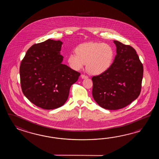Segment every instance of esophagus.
I'll return each mask as SVG.
<instances>
[{
  "label": "esophagus",
  "mask_w": 159,
  "mask_h": 159,
  "mask_svg": "<svg viewBox=\"0 0 159 159\" xmlns=\"http://www.w3.org/2000/svg\"><path fill=\"white\" fill-rule=\"evenodd\" d=\"M81 77L82 78V79H85V78H88V77L87 75H81Z\"/></svg>",
  "instance_id": "34e87169"
}]
</instances>
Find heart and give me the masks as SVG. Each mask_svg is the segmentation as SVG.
I'll return each instance as SVG.
<instances>
[{"label":"heart","mask_w":159,"mask_h":159,"mask_svg":"<svg viewBox=\"0 0 159 159\" xmlns=\"http://www.w3.org/2000/svg\"><path fill=\"white\" fill-rule=\"evenodd\" d=\"M75 53L68 56L70 68L78 70L86 63V69L93 75H101L111 66L114 50L110 44L102 43H87L79 45Z\"/></svg>","instance_id":"b5f03b06"}]
</instances>
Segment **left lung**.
Masks as SVG:
<instances>
[{"label": "left lung", "instance_id": "1", "mask_svg": "<svg viewBox=\"0 0 159 159\" xmlns=\"http://www.w3.org/2000/svg\"><path fill=\"white\" fill-rule=\"evenodd\" d=\"M116 47L111 66L105 73L92 78V94L102 108L114 110L123 108L140 93L143 67L135 49L114 41Z\"/></svg>", "mask_w": 159, "mask_h": 159}]
</instances>
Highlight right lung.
<instances>
[{"instance_id":"add662e5","label":"right lung","mask_w":159,"mask_h":159,"mask_svg":"<svg viewBox=\"0 0 159 159\" xmlns=\"http://www.w3.org/2000/svg\"><path fill=\"white\" fill-rule=\"evenodd\" d=\"M62 42L48 39L27 51L20 66L21 87L26 98L45 110L58 108L67 101L71 85L80 73L62 64Z\"/></svg>"}]
</instances>
